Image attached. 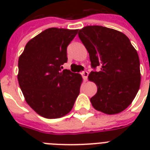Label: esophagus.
<instances>
[{"mask_svg":"<svg viewBox=\"0 0 150 150\" xmlns=\"http://www.w3.org/2000/svg\"><path fill=\"white\" fill-rule=\"evenodd\" d=\"M82 77H83V79H84L85 81H86L87 77H88V75H89V72L86 71H85L82 72Z\"/></svg>","mask_w":150,"mask_h":150,"instance_id":"esophagus-1","label":"esophagus"}]
</instances>
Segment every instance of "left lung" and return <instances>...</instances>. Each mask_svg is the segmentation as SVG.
I'll return each instance as SVG.
<instances>
[{"mask_svg": "<svg viewBox=\"0 0 150 150\" xmlns=\"http://www.w3.org/2000/svg\"><path fill=\"white\" fill-rule=\"evenodd\" d=\"M93 68L88 79L97 86L90 99L93 107L106 114L123 111L132 103L140 86L139 57L129 39L121 32L100 25L79 31Z\"/></svg>", "mask_w": 150, "mask_h": 150, "instance_id": "8db88e82", "label": "left lung"}]
</instances>
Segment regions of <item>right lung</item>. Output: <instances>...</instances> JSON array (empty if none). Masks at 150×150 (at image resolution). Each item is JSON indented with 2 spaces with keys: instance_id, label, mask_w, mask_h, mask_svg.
<instances>
[{
  "instance_id": "right-lung-1",
  "label": "right lung",
  "mask_w": 150,
  "mask_h": 150,
  "mask_svg": "<svg viewBox=\"0 0 150 150\" xmlns=\"http://www.w3.org/2000/svg\"><path fill=\"white\" fill-rule=\"evenodd\" d=\"M77 33L78 29L49 28L31 39L19 56L18 80L25 100L43 117L68 114L79 94L82 75L61 71L67 47Z\"/></svg>"
}]
</instances>
